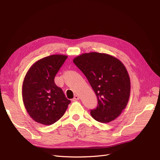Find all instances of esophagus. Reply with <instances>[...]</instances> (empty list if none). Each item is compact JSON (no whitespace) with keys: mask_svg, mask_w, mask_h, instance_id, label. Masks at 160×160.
Wrapping results in <instances>:
<instances>
[{"mask_svg":"<svg viewBox=\"0 0 160 160\" xmlns=\"http://www.w3.org/2000/svg\"><path fill=\"white\" fill-rule=\"evenodd\" d=\"M79 99H80V97H79L78 96L76 95V96L74 97V98L72 99V101H76V100H78Z\"/></svg>","mask_w":160,"mask_h":160,"instance_id":"34e87169","label":"esophagus"}]
</instances>
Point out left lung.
Instances as JSON below:
<instances>
[{
  "instance_id": "obj_1",
  "label": "left lung",
  "mask_w": 160,
  "mask_h": 160,
  "mask_svg": "<svg viewBox=\"0 0 160 160\" xmlns=\"http://www.w3.org/2000/svg\"><path fill=\"white\" fill-rule=\"evenodd\" d=\"M86 76L98 98V107L91 115L98 122L114 121L127 107L131 93L127 70L117 58L96 52L83 53L73 59Z\"/></svg>"
}]
</instances>
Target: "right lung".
<instances>
[{"label":"right lung","instance_id":"1","mask_svg":"<svg viewBox=\"0 0 160 160\" xmlns=\"http://www.w3.org/2000/svg\"><path fill=\"white\" fill-rule=\"evenodd\" d=\"M68 56L52 55L39 59L29 68L22 84V99L29 115L44 125L63 116L70 103L54 79Z\"/></svg>","mask_w":160,"mask_h":160}]
</instances>
